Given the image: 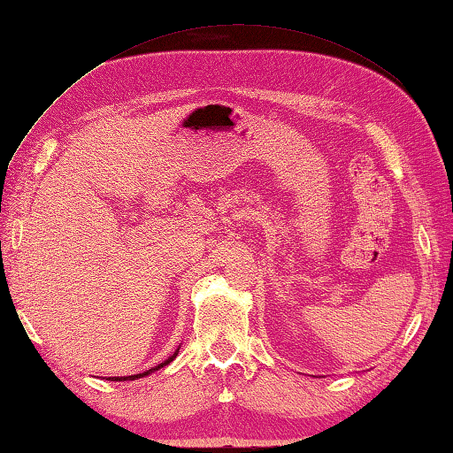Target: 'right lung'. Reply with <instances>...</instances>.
I'll use <instances>...</instances> for the list:
<instances>
[{
    "label": "right lung",
    "instance_id": "add662e5",
    "mask_svg": "<svg viewBox=\"0 0 453 453\" xmlns=\"http://www.w3.org/2000/svg\"><path fill=\"white\" fill-rule=\"evenodd\" d=\"M179 352V350H177ZM177 352L173 354V356H169V358L165 360V362H161V364H157L156 368H151V370H148V372H143V373H136V375H124V378H111V381H127V380H136V378H143V375H150L151 372H156V370H159V368H163V365H167L169 362H173L177 358Z\"/></svg>",
    "mask_w": 453,
    "mask_h": 453
}]
</instances>
